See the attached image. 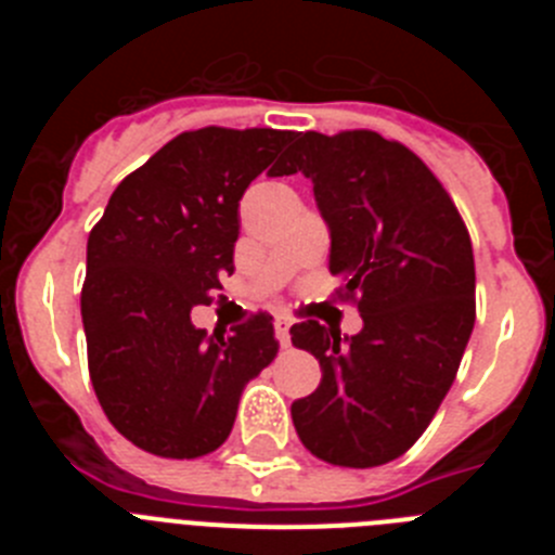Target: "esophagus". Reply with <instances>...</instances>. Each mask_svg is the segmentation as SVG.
Here are the masks:
<instances>
[{
	"instance_id": "obj_1",
	"label": "esophagus",
	"mask_w": 555,
	"mask_h": 555,
	"mask_svg": "<svg viewBox=\"0 0 555 555\" xmlns=\"http://www.w3.org/2000/svg\"><path fill=\"white\" fill-rule=\"evenodd\" d=\"M288 327H292V322H288L286 317H278V320H274V338H278L283 347L292 341V333H288Z\"/></svg>"
}]
</instances>
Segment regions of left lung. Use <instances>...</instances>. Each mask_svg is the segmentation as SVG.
I'll use <instances>...</instances> for the list:
<instances>
[{
    "label": "left lung",
    "instance_id": "8db88e82",
    "mask_svg": "<svg viewBox=\"0 0 555 555\" xmlns=\"http://www.w3.org/2000/svg\"><path fill=\"white\" fill-rule=\"evenodd\" d=\"M297 171L331 233L327 269L364 327H292L322 366L317 391L292 403L294 428L327 464L377 467L423 436L453 386L475 325L473 244L434 171L377 132H300L274 175Z\"/></svg>",
    "mask_w": 555,
    "mask_h": 555
}]
</instances>
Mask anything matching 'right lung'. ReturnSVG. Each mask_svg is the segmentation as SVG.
Masks as SVG:
<instances>
[{"instance_id": "1", "label": "right lung", "mask_w": 555, "mask_h": 555, "mask_svg": "<svg viewBox=\"0 0 555 555\" xmlns=\"http://www.w3.org/2000/svg\"><path fill=\"white\" fill-rule=\"evenodd\" d=\"M288 141L292 130L272 127L180 132L116 185L88 235V372L113 428L146 453H214L244 386L278 352L267 313L214 338L191 325V308L233 274L238 199Z\"/></svg>"}]
</instances>
